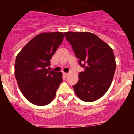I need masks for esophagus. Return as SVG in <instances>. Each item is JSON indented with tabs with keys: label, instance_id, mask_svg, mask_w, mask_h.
Returning <instances> with one entry per match:
<instances>
[{
	"label": "esophagus",
	"instance_id": "obj_1",
	"mask_svg": "<svg viewBox=\"0 0 134 134\" xmlns=\"http://www.w3.org/2000/svg\"><path fill=\"white\" fill-rule=\"evenodd\" d=\"M62 74H63V76H64V77H66V76H67L68 75V73H66V72H63V73H62Z\"/></svg>",
	"mask_w": 134,
	"mask_h": 134
}]
</instances>
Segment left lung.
<instances>
[{
	"label": "left lung",
	"instance_id": "1",
	"mask_svg": "<svg viewBox=\"0 0 134 134\" xmlns=\"http://www.w3.org/2000/svg\"><path fill=\"white\" fill-rule=\"evenodd\" d=\"M64 35L85 68L73 86L75 94L85 102L98 100L108 91L114 76L116 62L113 49L90 32H66Z\"/></svg>",
	"mask_w": 134,
	"mask_h": 134
}]
</instances>
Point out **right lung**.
Returning a JSON list of instances; mask_svg holds the SVG:
<instances>
[{
	"label": "right lung",
	"instance_id": "add662e5",
	"mask_svg": "<svg viewBox=\"0 0 134 134\" xmlns=\"http://www.w3.org/2000/svg\"><path fill=\"white\" fill-rule=\"evenodd\" d=\"M63 39L62 32L42 33L30 40L16 55V82L23 96L34 105H48L55 98L62 73L47 68Z\"/></svg>",
	"mask_w": 134,
	"mask_h": 134
}]
</instances>
